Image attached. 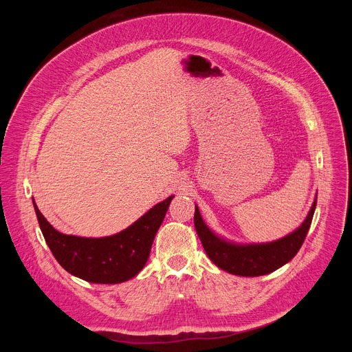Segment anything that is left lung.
<instances>
[{"instance_id":"obj_1","label":"left lung","mask_w":352,"mask_h":352,"mask_svg":"<svg viewBox=\"0 0 352 352\" xmlns=\"http://www.w3.org/2000/svg\"><path fill=\"white\" fill-rule=\"evenodd\" d=\"M315 208L316 199L305 221L289 235L274 242L258 245H235L219 238L204 223L197 206H195L193 221L208 256L216 266L235 276L255 277L277 270L296 255L309 231Z\"/></svg>"}]
</instances>
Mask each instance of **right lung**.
<instances>
[{
	"label": "right lung",
	"instance_id": "obj_1",
	"mask_svg": "<svg viewBox=\"0 0 352 352\" xmlns=\"http://www.w3.org/2000/svg\"><path fill=\"white\" fill-rule=\"evenodd\" d=\"M173 196L150 209L126 230L106 238H83L58 232L33 206L43 236L57 262L89 283L118 284L135 277L146 265L157 230Z\"/></svg>",
	"mask_w": 352,
	"mask_h": 352
}]
</instances>
